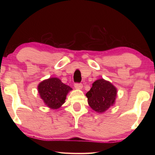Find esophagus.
Instances as JSON below:
<instances>
[{"label": "esophagus", "instance_id": "obj_1", "mask_svg": "<svg viewBox=\"0 0 155 155\" xmlns=\"http://www.w3.org/2000/svg\"><path fill=\"white\" fill-rule=\"evenodd\" d=\"M74 87L76 89H79V90H81V89L83 88V84L79 83H74Z\"/></svg>", "mask_w": 155, "mask_h": 155}]
</instances>
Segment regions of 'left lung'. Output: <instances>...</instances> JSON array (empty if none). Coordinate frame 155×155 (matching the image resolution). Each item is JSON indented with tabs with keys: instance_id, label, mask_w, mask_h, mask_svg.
I'll return each instance as SVG.
<instances>
[{
	"instance_id": "left-lung-1",
	"label": "left lung",
	"mask_w": 155,
	"mask_h": 155,
	"mask_svg": "<svg viewBox=\"0 0 155 155\" xmlns=\"http://www.w3.org/2000/svg\"><path fill=\"white\" fill-rule=\"evenodd\" d=\"M116 94V88L109 81L101 78L94 82L86 96L91 109L98 113H103L114 103Z\"/></svg>"
}]
</instances>
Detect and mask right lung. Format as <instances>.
I'll use <instances>...</instances> for the list:
<instances>
[{
	"label": "right lung",
	"mask_w": 155,
	"mask_h": 155,
	"mask_svg": "<svg viewBox=\"0 0 155 155\" xmlns=\"http://www.w3.org/2000/svg\"><path fill=\"white\" fill-rule=\"evenodd\" d=\"M72 88L57 78H50L38 85V91L44 103L50 108L57 109L65 103L66 95Z\"/></svg>",
	"instance_id": "right-lung-1"
}]
</instances>
